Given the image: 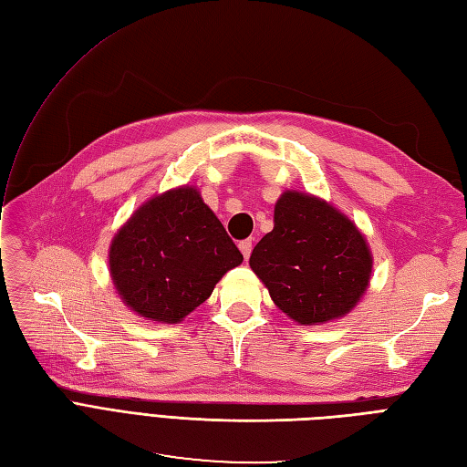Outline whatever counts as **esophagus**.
<instances>
[{
	"label": "esophagus",
	"instance_id": "obj_1",
	"mask_svg": "<svg viewBox=\"0 0 467 467\" xmlns=\"http://www.w3.org/2000/svg\"><path fill=\"white\" fill-rule=\"evenodd\" d=\"M251 249H253L251 239H244V242H239V251H242V255H244L245 261H247L249 255H251Z\"/></svg>",
	"mask_w": 467,
	"mask_h": 467
}]
</instances>
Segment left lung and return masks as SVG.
Instances as JSON below:
<instances>
[{
    "label": "left lung",
    "mask_w": 467,
    "mask_h": 467,
    "mask_svg": "<svg viewBox=\"0 0 467 467\" xmlns=\"http://www.w3.org/2000/svg\"><path fill=\"white\" fill-rule=\"evenodd\" d=\"M372 265L370 245L357 223L302 191L280 194L275 228L249 257L276 307L300 325L350 314L370 286Z\"/></svg>",
    "instance_id": "8db88e82"
}]
</instances>
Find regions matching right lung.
<instances>
[{"mask_svg":"<svg viewBox=\"0 0 467 467\" xmlns=\"http://www.w3.org/2000/svg\"><path fill=\"white\" fill-rule=\"evenodd\" d=\"M242 263L244 255L192 185L140 204L109 247V273L120 300L153 323H181Z\"/></svg>","mask_w":467,"mask_h":467,"instance_id":"obj_1","label":"right lung"}]
</instances>
